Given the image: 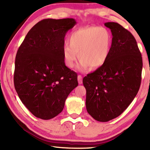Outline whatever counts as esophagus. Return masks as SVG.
<instances>
[{
  "instance_id": "obj_1",
  "label": "esophagus",
  "mask_w": 150,
  "mask_h": 150,
  "mask_svg": "<svg viewBox=\"0 0 150 150\" xmlns=\"http://www.w3.org/2000/svg\"><path fill=\"white\" fill-rule=\"evenodd\" d=\"M78 82L79 84H82V77L80 75H78Z\"/></svg>"
}]
</instances>
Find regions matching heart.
<instances>
[{
  "instance_id": "obj_1",
  "label": "heart",
  "mask_w": 150,
  "mask_h": 150,
  "mask_svg": "<svg viewBox=\"0 0 150 150\" xmlns=\"http://www.w3.org/2000/svg\"><path fill=\"white\" fill-rule=\"evenodd\" d=\"M62 50L64 62L69 68L81 60L77 68L86 71L89 67L95 69L103 66L108 59L111 46V37L107 29L98 26H85L73 31ZM79 55H78V54Z\"/></svg>"
}]
</instances>
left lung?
<instances>
[{
    "instance_id": "obj_1",
    "label": "left lung",
    "mask_w": 150,
    "mask_h": 150,
    "mask_svg": "<svg viewBox=\"0 0 150 150\" xmlns=\"http://www.w3.org/2000/svg\"><path fill=\"white\" fill-rule=\"evenodd\" d=\"M112 34L109 57L104 64L83 79L86 107L97 121L119 116L137 94L141 82L142 59L133 35L117 22H106Z\"/></svg>"
}]
</instances>
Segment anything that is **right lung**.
Masks as SVG:
<instances>
[{
	"instance_id": "right-lung-1",
	"label": "right lung",
	"mask_w": 150,
	"mask_h": 150,
	"mask_svg": "<svg viewBox=\"0 0 150 150\" xmlns=\"http://www.w3.org/2000/svg\"><path fill=\"white\" fill-rule=\"evenodd\" d=\"M74 18L44 19L29 31L15 57L14 85L34 116L49 120L61 113L78 86L77 74L66 66L62 50Z\"/></svg>"
}]
</instances>
